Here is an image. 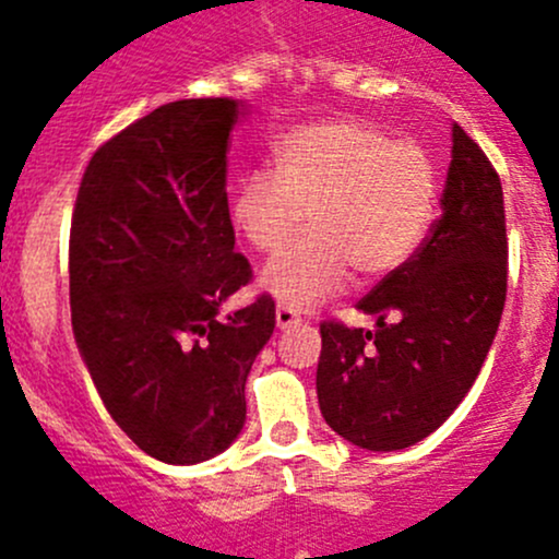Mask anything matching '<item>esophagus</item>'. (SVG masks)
<instances>
[{"instance_id":"34e87169","label":"esophagus","mask_w":559,"mask_h":559,"mask_svg":"<svg viewBox=\"0 0 559 559\" xmlns=\"http://www.w3.org/2000/svg\"><path fill=\"white\" fill-rule=\"evenodd\" d=\"M275 324H278V329L299 326L302 324V316H299L295 308H289V305H278V308H275Z\"/></svg>"}]
</instances>
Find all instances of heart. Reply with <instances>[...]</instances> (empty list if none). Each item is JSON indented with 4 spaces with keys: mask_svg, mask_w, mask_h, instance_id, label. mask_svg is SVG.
<instances>
[{
    "mask_svg": "<svg viewBox=\"0 0 559 559\" xmlns=\"http://www.w3.org/2000/svg\"><path fill=\"white\" fill-rule=\"evenodd\" d=\"M437 163L413 139L367 120H324L275 141V174L251 171L235 187V230L273 251L304 224L311 233L267 262L262 286L292 308L337 295L348 281L402 267L433 225Z\"/></svg>",
    "mask_w": 559,
    "mask_h": 559,
    "instance_id": "heart-1",
    "label": "heart"
}]
</instances>
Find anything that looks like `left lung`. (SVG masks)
Masks as SVG:
<instances>
[{
	"label": "left lung",
	"mask_w": 559,
	"mask_h": 559,
	"mask_svg": "<svg viewBox=\"0 0 559 559\" xmlns=\"http://www.w3.org/2000/svg\"><path fill=\"white\" fill-rule=\"evenodd\" d=\"M507 214L498 171L452 126L442 214L358 310L378 329L321 324V415L364 450H404L437 431L477 380L507 302Z\"/></svg>",
	"instance_id": "8db88e82"
}]
</instances>
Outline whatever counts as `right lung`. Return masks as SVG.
<instances>
[{
	"label": "right lung",
	"mask_w": 559,
	"mask_h": 559,
	"mask_svg": "<svg viewBox=\"0 0 559 559\" xmlns=\"http://www.w3.org/2000/svg\"><path fill=\"white\" fill-rule=\"evenodd\" d=\"M238 115L235 98H181L104 141L69 233L72 326L93 385L133 444L179 466L235 442L275 329L270 295L219 319L251 281L227 205Z\"/></svg>",
	"instance_id": "right-lung-1"
}]
</instances>
